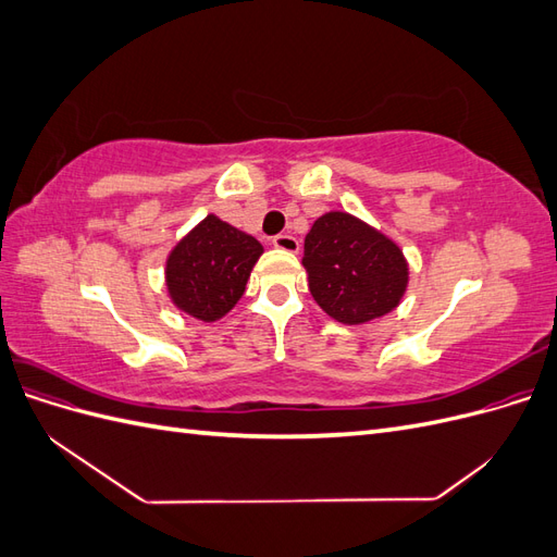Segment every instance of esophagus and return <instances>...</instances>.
I'll use <instances>...</instances> for the list:
<instances>
[{
  "mask_svg": "<svg viewBox=\"0 0 557 557\" xmlns=\"http://www.w3.org/2000/svg\"><path fill=\"white\" fill-rule=\"evenodd\" d=\"M274 246L283 252H297L299 250V242L293 237V234H278V237H274Z\"/></svg>",
  "mask_w": 557,
  "mask_h": 557,
  "instance_id": "obj_1",
  "label": "esophagus"
}]
</instances>
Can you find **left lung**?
<instances>
[{"label":"left lung","mask_w":557,"mask_h":557,"mask_svg":"<svg viewBox=\"0 0 557 557\" xmlns=\"http://www.w3.org/2000/svg\"><path fill=\"white\" fill-rule=\"evenodd\" d=\"M301 264L315 305L342 325L387 315L409 288V260L399 244L346 211L315 218Z\"/></svg>","instance_id":"1"}]
</instances>
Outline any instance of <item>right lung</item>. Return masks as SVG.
Returning a JSON list of instances; mask_svg holds the SVG:
<instances>
[{
	"label": "right lung",
	"instance_id": "obj_1",
	"mask_svg": "<svg viewBox=\"0 0 557 557\" xmlns=\"http://www.w3.org/2000/svg\"><path fill=\"white\" fill-rule=\"evenodd\" d=\"M262 252L256 237L209 213L166 256V295L178 311L215 323L242 299Z\"/></svg>",
	"mask_w": 557,
	"mask_h": 557
}]
</instances>
